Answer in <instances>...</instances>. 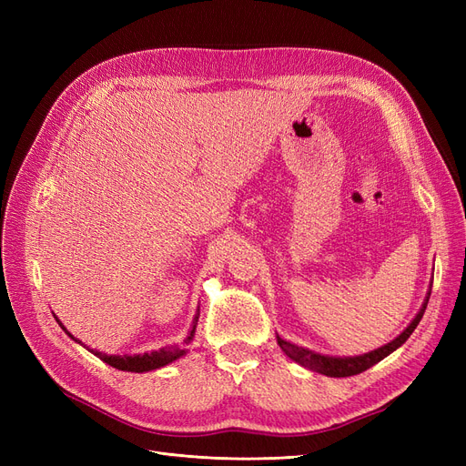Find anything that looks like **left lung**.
I'll return each instance as SVG.
<instances>
[{
  "instance_id": "1",
  "label": "left lung",
  "mask_w": 466,
  "mask_h": 466,
  "mask_svg": "<svg viewBox=\"0 0 466 466\" xmlns=\"http://www.w3.org/2000/svg\"><path fill=\"white\" fill-rule=\"evenodd\" d=\"M428 301H430V293L428 298L424 301V305H421L420 313L416 315V319L408 324V329L394 338L392 342H389L387 346L379 348V350H373L370 351V354H363V356H356V358H330V356H320L317 354V351H311V350H305L301 346H295L291 342H286L281 340V338L278 336V344L279 348L284 350V354L291 360H295L298 363L305 365L307 370L311 371H317V373H322L327 377H351V375H358L365 370H370L371 365H375L377 361H380L383 358H387L390 351L397 350L399 346H402L408 338H410V334L414 332V329L418 327V322L421 320V317H424V311L428 307Z\"/></svg>"
}]
</instances>
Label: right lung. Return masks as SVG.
Returning a JSON list of instances; mask_svg holds the SVG:
<instances>
[{"mask_svg":"<svg viewBox=\"0 0 466 466\" xmlns=\"http://www.w3.org/2000/svg\"><path fill=\"white\" fill-rule=\"evenodd\" d=\"M196 320H198V317H196ZM60 327L64 329V324L58 320ZM66 330V329H64ZM194 330H196V322L194 327L190 329L188 332V338L185 342H182V346H171V348H161L157 351H151V354H142V356H106L103 354V351H95L96 358H101L105 363L112 365V368L116 370H122V371H134V373H144V371H151V370H157V368H163V365L171 363L175 360H178L182 354H185V346L190 344L192 336H194ZM67 332V330H66ZM69 334V332H67ZM72 336V334H69ZM74 338V336H72Z\"/></svg>","mask_w":466,"mask_h":466,"instance_id":"1","label":"right lung"}]
</instances>
